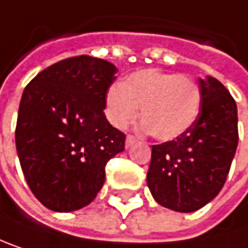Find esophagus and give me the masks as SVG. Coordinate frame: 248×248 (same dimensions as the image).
<instances>
[{
	"label": "esophagus",
	"mask_w": 248,
	"mask_h": 248,
	"mask_svg": "<svg viewBox=\"0 0 248 248\" xmlns=\"http://www.w3.org/2000/svg\"><path fill=\"white\" fill-rule=\"evenodd\" d=\"M139 140H137V137H134V136H127V139H125V147L128 149V147H131L133 144H136Z\"/></svg>",
	"instance_id": "obj_1"
}]
</instances>
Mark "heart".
<instances>
[{"mask_svg":"<svg viewBox=\"0 0 248 248\" xmlns=\"http://www.w3.org/2000/svg\"><path fill=\"white\" fill-rule=\"evenodd\" d=\"M199 85L189 76L143 69L107 93L105 112L117 128L133 123L141 108L143 128L160 141L181 137L195 123L201 109Z\"/></svg>","mask_w":248,"mask_h":248,"instance_id":"b5f03b06","label":"heart"}]
</instances>
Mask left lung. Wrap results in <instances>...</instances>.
I'll list each match as a JSON object with an SVG mask.
<instances>
[{
	"instance_id": "1",
	"label": "left lung",
	"mask_w": 248,
	"mask_h": 248,
	"mask_svg": "<svg viewBox=\"0 0 248 248\" xmlns=\"http://www.w3.org/2000/svg\"><path fill=\"white\" fill-rule=\"evenodd\" d=\"M202 95L192 127L172 141L152 146L147 185L157 203L193 212L222 189L238 144L237 105L215 78L199 79Z\"/></svg>"
}]
</instances>
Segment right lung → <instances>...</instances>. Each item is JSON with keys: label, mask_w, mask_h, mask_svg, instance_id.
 <instances>
[{"label": "right lung", "mask_w": 248, "mask_h": 248, "mask_svg": "<svg viewBox=\"0 0 248 248\" xmlns=\"http://www.w3.org/2000/svg\"><path fill=\"white\" fill-rule=\"evenodd\" d=\"M117 72L112 63L82 55L42 70L23 92L17 153L29 187L52 211L91 203L104 185L105 165L124 150L125 134L104 114Z\"/></svg>", "instance_id": "1"}]
</instances>
